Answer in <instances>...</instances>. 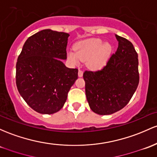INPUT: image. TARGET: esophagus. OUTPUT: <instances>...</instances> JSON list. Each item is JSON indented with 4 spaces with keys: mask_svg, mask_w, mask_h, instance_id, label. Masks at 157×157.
Instances as JSON below:
<instances>
[{
    "mask_svg": "<svg viewBox=\"0 0 157 157\" xmlns=\"http://www.w3.org/2000/svg\"><path fill=\"white\" fill-rule=\"evenodd\" d=\"M82 75H83V72H82L81 70H79L78 71V77H82Z\"/></svg>",
    "mask_w": 157,
    "mask_h": 157,
    "instance_id": "34e87169",
    "label": "esophagus"
}]
</instances>
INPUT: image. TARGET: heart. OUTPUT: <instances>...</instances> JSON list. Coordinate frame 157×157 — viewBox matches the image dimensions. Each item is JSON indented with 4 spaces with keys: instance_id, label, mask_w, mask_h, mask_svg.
Segmentation results:
<instances>
[{
    "instance_id": "heart-1",
    "label": "heart",
    "mask_w": 157,
    "mask_h": 157,
    "mask_svg": "<svg viewBox=\"0 0 157 157\" xmlns=\"http://www.w3.org/2000/svg\"><path fill=\"white\" fill-rule=\"evenodd\" d=\"M75 51H69L67 57L71 64L78 65L81 61H86L89 69L98 71L106 65L112 53L109 42H104L100 39H91L75 44Z\"/></svg>"
}]
</instances>
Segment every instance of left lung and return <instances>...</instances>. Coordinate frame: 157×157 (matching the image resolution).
<instances>
[{
	"label": "left lung",
	"instance_id": "8db88e82",
	"mask_svg": "<svg viewBox=\"0 0 157 157\" xmlns=\"http://www.w3.org/2000/svg\"><path fill=\"white\" fill-rule=\"evenodd\" d=\"M118 47L107 64L98 71H85L86 95L90 109L111 115L128 104L139 82L138 54L130 41L115 34Z\"/></svg>",
	"mask_w": 157,
	"mask_h": 157
}]
</instances>
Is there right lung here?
Returning <instances> with one entry per match:
<instances>
[{
    "label": "right lung",
    "instance_id": "1",
    "mask_svg": "<svg viewBox=\"0 0 157 157\" xmlns=\"http://www.w3.org/2000/svg\"><path fill=\"white\" fill-rule=\"evenodd\" d=\"M69 34L46 29L27 39L16 63V86L25 102L41 114H53L64 106L78 76L65 66Z\"/></svg>",
    "mask_w": 157,
    "mask_h": 157
}]
</instances>
